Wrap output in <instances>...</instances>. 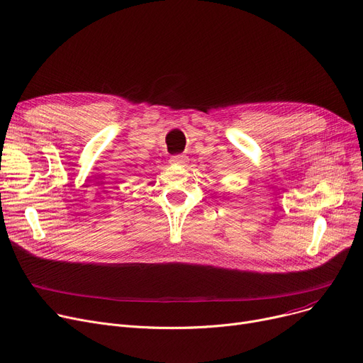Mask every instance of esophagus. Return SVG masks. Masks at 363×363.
<instances>
[{"label": "esophagus", "instance_id": "34e87169", "mask_svg": "<svg viewBox=\"0 0 363 363\" xmlns=\"http://www.w3.org/2000/svg\"><path fill=\"white\" fill-rule=\"evenodd\" d=\"M188 162V159H186V156H184V155H175V156H172L170 157V160H169V163L170 164H185Z\"/></svg>", "mask_w": 363, "mask_h": 363}]
</instances>
